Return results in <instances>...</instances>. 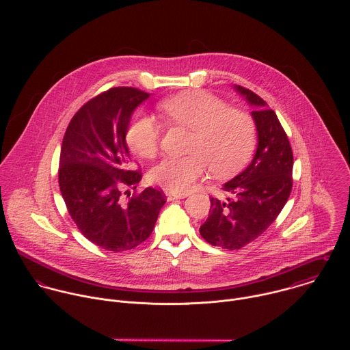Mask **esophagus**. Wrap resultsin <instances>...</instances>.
<instances>
[{
    "label": "esophagus",
    "mask_w": 350,
    "mask_h": 350,
    "mask_svg": "<svg viewBox=\"0 0 350 350\" xmlns=\"http://www.w3.org/2000/svg\"><path fill=\"white\" fill-rule=\"evenodd\" d=\"M165 197L168 200H182L186 198L185 194H176V193H171V191H165Z\"/></svg>",
    "instance_id": "1"
}]
</instances>
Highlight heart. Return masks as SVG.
Returning <instances> with one entry per match:
<instances>
[{
	"mask_svg": "<svg viewBox=\"0 0 350 350\" xmlns=\"http://www.w3.org/2000/svg\"><path fill=\"white\" fill-rule=\"evenodd\" d=\"M159 109L175 125L191 131L187 152L165 157L150 171V180L171 193H186L204 174L218 176L239 171L250 159L256 126L248 113L232 109L225 100L203 90H193L161 100ZM126 144L142 157L152 159L159 150L160 128L153 117L142 114L128 126Z\"/></svg>",
	"mask_w": 350,
	"mask_h": 350,
	"instance_id": "obj_1",
	"label": "heart"
}]
</instances>
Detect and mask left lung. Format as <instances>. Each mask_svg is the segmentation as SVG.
Here are the masks:
<instances>
[{
	"mask_svg": "<svg viewBox=\"0 0 350 350\" xmlns=\"http://www.w3.org/2000/svg\"><path fill=\"white\" fill-rule=\"evenodd\" d=\"M253 106L258 144L250 165L222 186L226 200L210 198L200 236L222 250H241L261 236L280 214L293 190L294 154L286 131L267 102L236 86Z\"/></svg>",
	"mask_w": 350,
	"mask_h": 350,
	"instance_id": "1",
	"label": "left lung"
}]
</instances>
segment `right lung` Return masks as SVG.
Here are the masks:
<instances>
[{
	"label": "right lung",
	"mask_w": 350,
	"mask_h": 350,
	"mask_svg": "<svg viewBox=\"0 0 350 350\" xmlns=\"http://www.w3.org/2000/svg\"><path fill=\"white\" fill-rule=\"evenodd\" d=\"M150 97L135 88H111L71 118L60 150L59 187L79 232L111 252L136 248L152 233L165 196L136 189L143 174L131 168L125 133L137 105Z\"/></svg>",
	"instance_id": "1"
}]
</instances>
